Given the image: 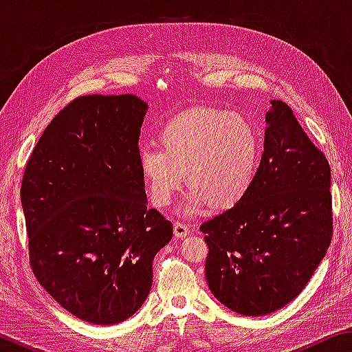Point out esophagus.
Wrapping results in <instances>:
<instances>
[{"instance_id":"obj_1","label":"esophagus","mask_w":352,"mask_h":352,"mask_svg":"<svg viewBox=\"0 0 352 352\" xmlns=\"http://www.w3.org/2000/svg\"><path fill=\"white\" fill-rule=\"evenodd\" d=\"M174 233L175 237L183 239V237H186L189 234V226L183 222H174Z\"/></svg>"}]
</instances>
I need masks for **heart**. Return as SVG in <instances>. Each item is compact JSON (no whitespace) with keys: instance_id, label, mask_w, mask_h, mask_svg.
Wrapping results in <instances>:
<instances>
[{"instance_id":"obj_1","label":"heart","mask_w":352,"mask_h":352,"mask_svg":"<svg viewBox=\"0 0 352 352\" xmlns=\"http://www.w3.org/2000/svg\"><path fill=\"white\" fill-rule=\"evenodd\" d=\"M160 147L138 153L140 175L153 206H169L183 186L190 188L183 214H197L211 204L226 210L252 189L258 172L261 136L247 116L199 107L170 119L158 133Z\"/></svg>"}]
</instances>
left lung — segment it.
I'll list each match as a JSON object with an SVG mask.
<instances>
[{"label":"left lung","instance_id":"1","mask_svg":"<svg viewBox=\"0 0 352 352\" xmlns=\"http://www.w3.org/2000/svg\"><path fill=\"white\" fill-rule=\"evenodd\" d=\"M265 113L264 153L239 204L201 223L205 275L225 307L261 317L306 287L332 237L331 168L283 100Z\"/></svg>","mask_w":352,"mask_h":352}]
</instances>
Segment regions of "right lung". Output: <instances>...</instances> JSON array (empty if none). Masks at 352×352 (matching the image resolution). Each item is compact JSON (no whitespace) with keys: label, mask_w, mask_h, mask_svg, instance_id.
Returning a JSON list of instances; mask_svg holds the SVG:
<instances>
[{"label":"right lung","mask_w":352,"mask_h":352,"mask_svg":"<svg viewBox=\"0 0 352 352\" xmlns=\"http://www.w3.org/2000/svg\"><path fill=\"white\" fill-rule=\"evenodd\" d=\"M147 104L133 94L74 99L26 164L21 206L34 275L87 323L127 320L152 287L172 223L147 208L138 140Z\"/></svg>","instance_id":"1"}]
</instances>
